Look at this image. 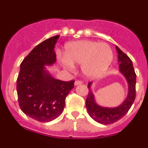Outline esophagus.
<instances>
[{"label":"esophagus","instance_id":"34e87169","mask_svg":"<svg viewBox=\"0 0 148 148\" xmlns=\"http://www.w3.org/2000/svg\"><path fill=\"white\" fill-rule=\"evenodd\" d=\"M82 84V82H81V81H75L74 84H75V86H77V85H79V84Z\"/></svg>","mask_w":148,"mask_h":148}]
</instances>
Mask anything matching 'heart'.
Wrapping results in <instances>:
<instances>
[{"label":"heart","mask_w":148,"mask_h":148,"mask_svg":"<svg viewBox=\"0 0 148 148\" xmlns=\"http://www.w3.org/2000/svg\"><path fill=\"white\" fill-rule=\"evenodd\" d=\"M113 61V53L109 45L97 41L82 40L67 44L61 64L71 71L73 65H81L84 76L96 78L104 75Z\"/></svg>","instance_id":"obj_1"}]
</instances>
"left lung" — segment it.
Here are the masks:
<instances>
[{
	"label": "left lung",
	"instance_id": "1",
	"mask_svg": "<svg viewBox=\"0 0 148 148\" xmlns=\"http://www.w3.org/2000/svg\"><path fill=\"white\" fill-rule=\"evenodd\" d=\"M116 49L118 53L119 72L127 83L128 91L126 99L115 108L103 107L97 104L95 101V95L91 90L92 82H90L87 85L89 88V93L86 100L87 112L92 119L102 125H110L121 119L131 108L136 98V75L133 69V62L117 46H116Z\"/></svg>",
	"mask_w": 148,
	"mask_h": 148
}]
</instances>
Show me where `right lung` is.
<instances>
[{
	"mask_svg": "<svg viewBox=\"0 0 148 148\" xmlns=\"http://www.w3.org/2000/svg\"><path fill=\"white\" fill-rule=\"evenodd\" d=\"M60 35L39 44L23 60L17 79V93L21 110L40 122H48L61 115L65 99L74 87V81L53 78L46 66L56 63L55 45Z\"/></svg>",
	"mask_w": 148,
	"mask_h": 148,
	"instance_id": "1",
	"label": "right lung"
}]
</instances>
